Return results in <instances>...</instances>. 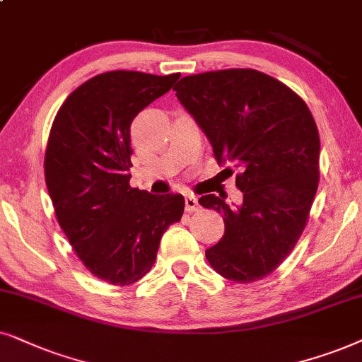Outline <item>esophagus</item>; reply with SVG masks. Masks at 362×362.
<instances>
[{"mask_svg": "<svg viewBox=\"0 0 362 362\" xmlns=\"http://www.w3.org/2000/svg\"><path fill=\"white\" fill-rule=\"evenodd\" d=\"M185 210L189 211V214H192V211L200 210L199 199H197L195 195H187V197H185Z\"/></svg>", "mask_w": 362, "mask_h": 362, "instance_id": "obj_1", "label": "esophagus"}]
</instances>
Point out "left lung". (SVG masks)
Instances as JSON below:
<instances>
[{"label":"left lung","instance_id":"1","mask_svg":"<svg viewBox=\"0 0 362 362\" xmlns=\"http://www.w3.org/2000/svg\"><path fill=\"white\" fill-rule=\"evenodd\" d=\"M173 90L216 162L238 168L235 184L243 194L240 205L214 194L199 199L225 221L223 237L205 257L230 281H258L285 262L310 216L320 182L315 119L300 95L255 69L185 76Z\"/></svg>","mask_w":362,"mask_h":362}]
</instances>
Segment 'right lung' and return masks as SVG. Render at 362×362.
I'll return each instance as SVG.
<instances>
[{
	"label": "right lung",
	"instance_id": "right-lung-1",
	"mask_svg": "<svg viewBox=\"0 0 362 362\" xmlns=\"http://www.w3.org/2000/svg\"><path fill=\"white\" fill-rule=\"evenodd\" d=\"M180 74L110 71L67 95L45 156L46 187L77 257L94 276L127 286L151 272L160 238L184 215L180 194L132 189L131 124Z\"/></svg>",
	"mask_w": 362,
	"mask_h": 362
}]
</instances>
